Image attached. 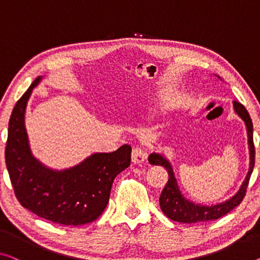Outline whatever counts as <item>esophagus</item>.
I'll return each mask as SVG.
<instances>
[{"label":"esophagus","mask_w":260,"mask_h":260,"mask_svg":"<svg viewBox=\"0 0 260 260\" xmlns=\"http://www.w3.org/2000/svg\"><path fill=\"white\" fill-rule=\"evenodd\" d=\"M147 158V154L145 153L142 147H135L131 152V160L134 164H141Z\"/></svg>","instance_id":"1"}]
</instances>
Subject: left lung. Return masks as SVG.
<instances>
[{"label":"left lung","instance_id":"8db88e82","mask_svg":"<svg viewBox=\"0 0 260 260\" xmlns=\"http://www.w3.org/2000/svg\"><path fill=\"white\" fill-rule=\"evenodd\" d=\"M219 78V77H218ZM234 109L239 117L244 121L247 131V143H249V151H250V169L247 172L245 180L243 181L241 188L226 201L222 203H217L214 206H203L199 203H194L193 201L187 200L181 194L179 189L177 179L174 177V172L172 169L170 161L160 153H151L149 155V162L151 165H157L165 167V170L169 173V181L164 187L160 198H159V203L162 213L167 217L173 219L175 222L180 223H200L207 221H214L219 217L224 216L229 211L233 210L243 201L246 188L249 185V180L251 174H252L254 167V144H253V124L251 121V117L245 107L237 101H234Z\"/></svg>","mask_w":260,"mask_h":260}]
</instances>
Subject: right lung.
<instances>
[{
    "label": "right lung",
    "mask_w": 260,
    "mask_h": 260,
    "mask_svg": "<svg viewBox=\"0 0 260 260\" xmlns=\"http://www.w3.org/2000/svg\"><path fill=\"white\" fill-rule=\"evenodd\" d=\"M41 80L31 83L9 119L6 165L11 185L19 203L37 216L62 225L87 224L106 209L114 179L130 166L131 146L94 153L62 171L43 165L31 152L24 121L27 101Z\"/></svg>",
    "instance_id": "right-lung-1"
}]
</instances>
